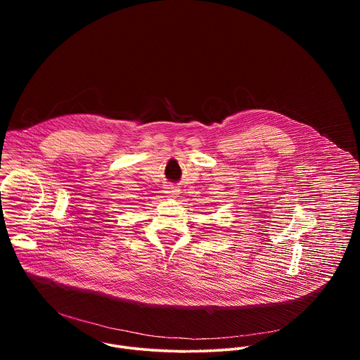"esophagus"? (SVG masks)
<instances>
[{"instance_id": "esophagus-1", "label": "esophagus", "mask_w": 360, "mask_h": 360, "mask_svg": "<svg viewBox=\"0 0 360 360\" xmlns=\"http://www.w3.org/2000/svg\"><path fill=\"white\" fill-rule=\"evenodd\" d=\"M178 192H179V189H178L175 185H168V186H167V193H168L171 198H175V196L178 195Z\"/></svg>"}]
</instances>
